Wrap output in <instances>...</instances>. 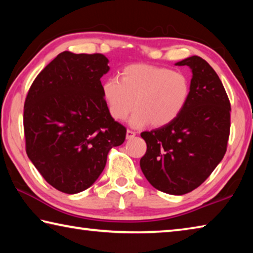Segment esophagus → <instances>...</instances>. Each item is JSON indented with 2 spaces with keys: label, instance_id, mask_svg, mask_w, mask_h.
Instances as JSON below:
<instances>
[{
  "label": "esophagus",
  "instance_id": "1",
  "mask_svg": "<svg viewBox=\"0 0 253 253\" xmlns=\"http://www.w3.org/2000/svg\"><path fill=\"white\" fill-rule=\"evenodd\" d=\"M135 136H136L135 131H132L130 129H127V131H126V138L127 139H131L132 137H135Z\"/></svg>",
  "mask_w": 253,
  "mask_h": 253
}]
</instances>
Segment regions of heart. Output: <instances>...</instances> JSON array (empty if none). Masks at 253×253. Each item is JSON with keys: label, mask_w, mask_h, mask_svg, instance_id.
Wrapping results in <instances>:
<instances>
[{"label": "heart", "mask_w": 253, "mask_h": 253, "mask_svg": "<svg viewBox=\"0 0 253 253\" xmlns=\"http://www.w3.org/2000/svg\"><path fill=\"white\" fill-rule=\"evenodd\" d=\"M101 90L114 119L125 121L135 107L131 125L139 127L149 123L162 127L175 121L185 108L190 83L179 71L137 63L124 68L121 80H105Z\"/></svg>", "instance_id": "b5f03b06"}]
</instances>
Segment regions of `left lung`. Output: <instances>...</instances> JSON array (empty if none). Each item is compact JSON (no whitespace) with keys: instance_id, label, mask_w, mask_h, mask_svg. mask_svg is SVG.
Here are the masks:
<instances>
[{"instance_id":"left-lung-1","label":"left lung","mask_w":253,"mask_h":253,"mask_svg":"<svg viewBox=\"0 0 253 253\" xmlns=\"http://www.w3.org/2000/svg\"><path fill=\"white\" fill-rule=\"evenodd\" d=\"M176 66L192 69L190 97L175 121L140 134L147 145L140 169L158 191L183 195L199 187L223 158L231 105L219 76L204 59L193 55Z\"/></svg>"}]
</instances>
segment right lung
I'll return each instance as SVG.
<instances>
[{"label": "right lung", "mask_w": 253, "mask_h": 253, "mask_svg": "<svg viewBox=\"0 0 253 253\" xmlns=\"http://www.w3.org/2000/svg\"><path fill=\"white\" fill-rule=\"evenodd\" d=\"M109 70L101 53H59L31 84L23 127L28 157L51 186L75 194L91 186L109 151L126 138L111 117L100 78Z\"/></svg>", "instance_id": "obj_1"}]
</instances>
